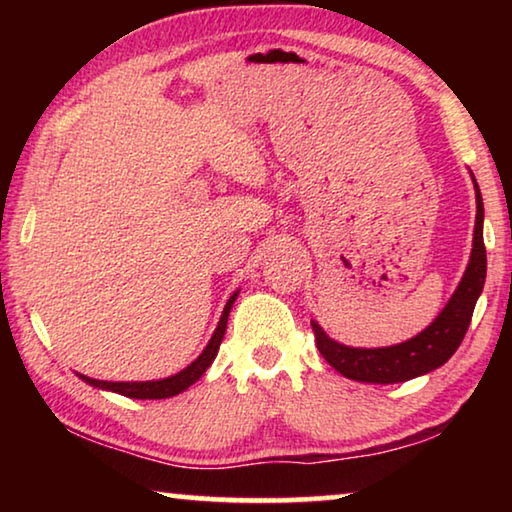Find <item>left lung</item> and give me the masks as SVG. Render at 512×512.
<instances>
[{
    "instance_id": "1",
    "label": "left lung",
    "mask_w": 512,
    "mask_h": 512,
    "mask_svg": "<svg viewBox=\"0 0 512 512\" xmlns=\"http://www.w3.org/2000/svg\"><path fill=\"white\" fill-rule=\"evenodd\" d=\"M472 180L476 192V221L470 264H467L454 296L427 329H422L409 341L391 345V348H350V345L329 339L323 327L311 320L320 354L343 377L366 381V384H397V381H409L440 368L458 350L485 284L483 198L474 176Z\"/></svg>"
}]
</instances>
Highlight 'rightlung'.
<instances>
[{
  "label": "right lung",
  "instance_id": "1",
  "mask_svg": "<svg viewBox=\"0 0 512 512\" xmlns=\"http://www.w3.org/2000/svg\"><path fill=\"white\" fill-rule=\"evenodd\" d=\"M237 293L239 291L232 293L230 300L225 302L219 325H216L210 343L205 345V350L198 354L196 361L189 363L185 370L176 372V375H171L167 379H155V381H103V379H92V377L79 375V372H76V375H79L85 381V384H90L94 388L119 393L124 397H133V400H167V397H173V395L187 391V388L192 386L194 381L201 379L203 372L212 366L216 352H219V345L223 341L225 327H228V316H230L232 305H235V300H237Z\"/></svg>",
  "mask_w": 512,
  "mask_h": 512
}]
</instances>
